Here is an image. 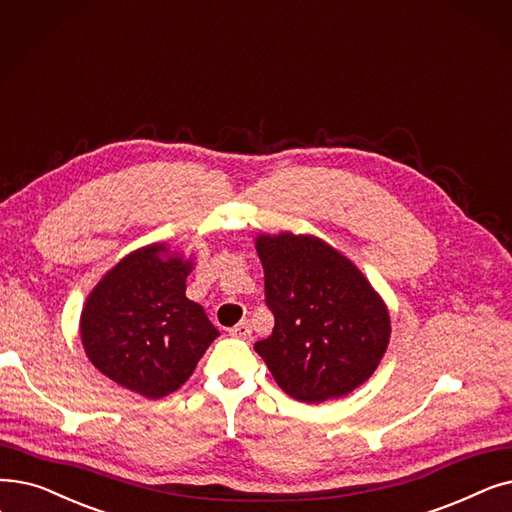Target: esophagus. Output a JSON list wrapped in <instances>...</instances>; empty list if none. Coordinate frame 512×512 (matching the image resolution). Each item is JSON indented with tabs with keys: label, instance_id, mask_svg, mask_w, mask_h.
<instances>
[{
	"label": "esophagus",
	"instance_id": "esophagus-1",
	"mask_svg": "<svg viewBox=\"0 0 512 512\" xmlns=\"http://www.w3.org/2000/svg\"><path fill=\"white\" fill-rule=\"evenodd\" d=\"M230 335L236 339H249L251 337V324L249 322H240L234 328H230Z\"/></svg>",
	"mask_w": 512,
	"mask_h": 512
}]
</instances>
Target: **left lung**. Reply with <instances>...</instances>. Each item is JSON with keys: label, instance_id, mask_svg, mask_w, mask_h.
Returning a JSON list of instances; mask_svg holds the SVG:
<instances>
[{"label": "left lung", "instance_id": "obj_1", "mask_svg": "<svg viewBox=\"0 0 512 512\" xmlns=\"http://www.w3.org/2000/svg\"><path fill=\"white\" fill-rule=\"evenodd\" d=\"M274 330L255 351L278 387L320 404L360 387L389 343V314L368 280L314 236H259Z\"/></svg>", "mask_w": 512, "mask_h": 512}]
</instances>
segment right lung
<instances>
[{"mask_svg":"<svg viewBox=\"0 0 512 512\" xmlns=\"http://www.w3.org/2000/svg\"><path fill=\"white\" fill-rule=\"evenodd\" d=\"M192 261L152 244L127 255L87 297L81 341L117 385L148 399L180 389L219 335L186 297Z\"/></svg>","mask_w":512,"mask_h":512,"instance_id":"right-lung-1","label":"right lung"}]
</instances>
